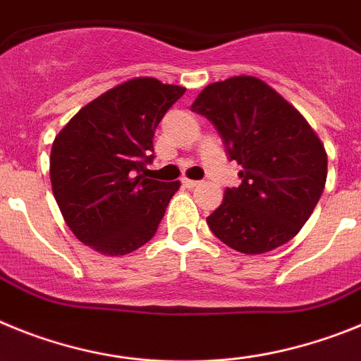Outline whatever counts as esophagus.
<instances>
[{
	"instance_id": "esophagus-1",
	"label": "esophagus",
	"mask_w": 361,
	"mask_h": 361,
	"mask_svg": "<svg viewBox=\"0 0 361 361\" xmlns=\"http://www.w3.org/2000/svg\"><path fill=\"white\" fill-rule=\"evenodd\" d=\"M181 183H183L185 187H187V189H194V187H198L200 181L189 180V178H183V180H181Z\"/></svg>"
}]
</instances>
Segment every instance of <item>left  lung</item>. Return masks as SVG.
<instances>
[{
  "label": "left lung",
  "mask_w": 361,
  "mask_h": 361,
  "mask_svg": "<svg viewBox=\"0 0 361 361\" xmlns=\"http://www.w3.org/2000/svg\"><path fill=\"white\" fill-rule=\"evenodd\" d=\"M190 111L212 121L241 165L240 187L207 218L212 234L243 255L293 240L311 218L327 180V152L300 112L255 76L216 81Z\"/></svg>",
  "instance_id": "1"
}]
</instances>
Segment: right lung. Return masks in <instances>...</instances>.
Here are the masks:
<instances>
[{"instance_id": "right-lung-1", "label": "right lung", "mask_w": 361, "mask_h": 361, "mask_svg": "<svg viewBox=\"0 0 361 361\" xmlns=\"http://www.w3.org/2000/svg\"><path fill=\"white\" fill-rule=\"evenodd\" d=\"M185 87L133 78L80 109L50 150V183L74 236L105 256H123L158 231L180 181L143 176L152 137Z\"/></svg>"}]
</instances>
